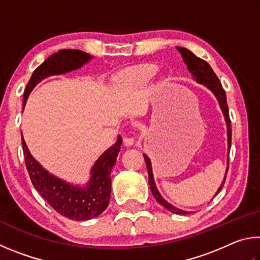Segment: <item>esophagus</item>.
<instances>
[{
    "label": "esophagus",
    "instance_id": "34e87169",
    "mask_svg": "<svg viewBox=\"0 0 260 260\" xmlns=\"http://www.w3.org/2000/svg\"><path fill=\"white\" fill-rule=\"evenodd\" d=\"M134 138H132V136H126V138H124V144L126 147H131L134 144Z\"/></svg>",
    "mask_w": 260,
    "mask_h": 260
}]
</instances>
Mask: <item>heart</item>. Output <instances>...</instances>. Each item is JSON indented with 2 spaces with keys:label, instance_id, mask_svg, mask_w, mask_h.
Returning a JSON list of instances; mask_svg holds the SVG:
<instances>
[{
  "label": "heart",
  "instance_id": "obj_1",
  "mask_svg": "<svg viewBox=\"0 0 260 260\" xmlns=\"http://www.w3.org/2000/svg\"><path fill=\"white\" fill-rule=\"evenodd\" d=\"M151 76H152L151 72L139 73L136 74V76L131 77V82L136 89H142V88L146 86L149 81H150Z\"/></svg>",
  "mask_w": 260,
  "mask_h": 260
}]
</instances>
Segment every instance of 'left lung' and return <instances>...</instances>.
Here are the masks:
<instances>
[{"instance_id":"obj_1","label":"left lung","mask_w":260,"mask_h":260,"mask_svg":"<svg viewBox=\"0 0 260 260\" xmlns=\"http://www.w3.org/2000/svg\"><path fill=\"white\" fill-rule=\"evenodd\" d=\"M177 49L180 51L181 54L183 61L187 64V68L190 72L193 79L197 82L203 83L209 89L212 91V93L215 95V98L218 99L220 108H221L223 116H225V120L227 124V135H228V149H231V143H232V128H231V118H230V111H228V105H227V99H226V93L225 89H223L221 83H220L219 79L217 77V74L214 73V71L212 70V68L210 67L208 61H205L204 59L200 58L196 55H193L190 50L186 49V48H181V47H177ZM144 160H146L147 164V169H148V175H149V186H150V190L152 192L153 197H155L156 201L158 203L161 204L164 208H166L171 212H173L175 214H189L191 212H187V211H182L179 210L177 208H174L173 205H171L169 202H166L164 199H162L161 195L158 191V189L155 184V181H153V175H152V169H151V162L149 157L143 155ZM230 159V158H228ZM228 165H230V161H228ZM227 172H228V167L226 170V175L223 178V181L221 183V186L219 187L218 191L215 192L214 196H217L218 193L220 192V190L222 189V186L225 184L226 181V177H227Z\"/></svg>"}]
</instances>
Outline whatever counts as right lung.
Returning <instances> with one entry per match:
<instances>
[{
    "label": "right lung",
    "mask_w": 260,
    "mask_h": 260,
    "mask_svg": "<svg viewBox=\"0 0 260 260\" xmlns=\"http://www.w3.org/2000/svg\"><path fill=\"white\" fill-rule=\"evenodd\" d=\"M91 58L89 54L78 49H61L55 52L35 69L24 91V103L30 90L42 79L54 74L70 72L81 68ZM122 139L118 136L116 144L108 149L91 169V178L86 187H74L63 180L47 172L30 155L24 139L21 146L25 157V165L28 171L34 188L49 203L56 212L71 220L82 221L89 220L107 209L111 195V170L116 164L118 153L120 151Z\"/></svg>",
    "instance_id": "1"
}]
</instances>
